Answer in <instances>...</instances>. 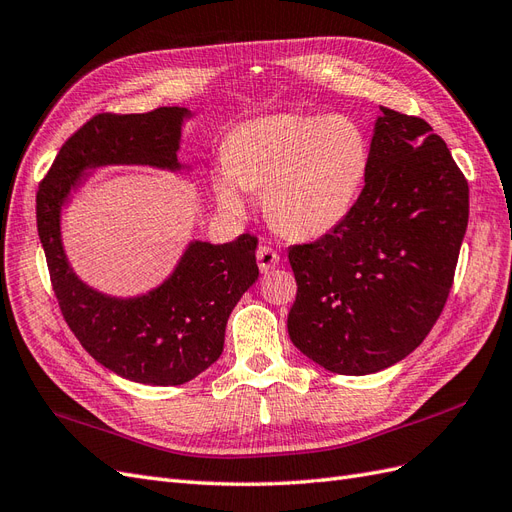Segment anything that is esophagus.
I'll return each instance as SVG.
<instances>
[{"label":"esophagus","instance_id":"1","mask_svg":"<svg viewBox=\"0 0 512 512\" xmlns=\"http://www.w3.org/2000/svg\"><path fill=\"white\" fill-rule=\"evenodd\" d=\"M256 260H258V267L262 273H267L271 269H275L277 265H280V254H277L275 250H271L269 245H260L258 252H256Z\"/></svg>","mask_w":512,"mask_h":512}]
</instances>
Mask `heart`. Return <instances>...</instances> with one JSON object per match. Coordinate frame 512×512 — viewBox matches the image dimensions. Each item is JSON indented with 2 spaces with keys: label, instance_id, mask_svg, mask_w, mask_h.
Wrapping results in <instances>:
<instances>
[{
  "label": "heart",
  "instance_id": "heart-1",
  "mask_svg": "<svg viewBox=\"0 0 512 512\" xmlns=\"http://www.w3.org/2000/svg\"><path fill=\"white\" fill-rule=\"evenodd\" d=\"M369 168L361 128L346 117L275 115L239 128L213 179L224 211L243 213L262 193L269 224L309 239L335 228L352 209Z\"/></svg>",
  "mask_w": 512,
  "mask_h": 512
}]
</instances>
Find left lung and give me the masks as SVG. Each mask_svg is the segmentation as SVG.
Instances as JSON below:
<instances>
[{"mask_svg":"<svg viewBox=\"0 0 512 512\" xmlns=\"http://www.w3.org/2000/svg\"><path fill=\"white\" fill-rule=\"evenodd\" d=\"M365 185L346 218L292 245V344L342 376L376 374L421 346L446 305L470 188L421 117L380 108Z\"/></svg>","mask_w":512,"mask_h":512,"instance_id":"obj_1","label":"left lung"}]
</instances>
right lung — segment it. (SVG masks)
<instances>
[{
    "label": "right lung",
    "instance_id": "add662e5",
    "mask_svg": "<svg viewBox=\"0 0 512 512\" xmlns=\"http://www.w3.org/2000/svg\"><path fill=\"white\" fill-rule=\"evenodd\" d=\"M188 115V108L160 106L138 115L91 117L61 145L36 194L38 235L70 331L106 369L153 386L190 382L220 359L232 307L258 280V239L245 232L224 245L194 241L160 288L136 299H113L72 273L61 247L59 211L87 168H179L181 121Z\"/></svg>",
    "mask_w": 512,
    "mask_h": 512
}]
</instances>
